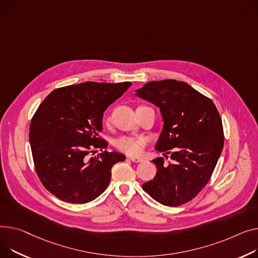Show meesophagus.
<instances>
[{
	"label": "esophagus",
	"mask_w": 258,
	"mask_h": 258,
	"mask_svg": "<svg viewBox=\"0 0 258 258\" xmlns=\"http://www.w3.org/2000/svg\"><path fill=\"white\" fill-rule=\"evenodd\" d=\"M130 160L134 163H141L143 162V159L142 158H139V157H130Z\"/></svg>",
	"instance_id": "34e87169"
}]
</instances>
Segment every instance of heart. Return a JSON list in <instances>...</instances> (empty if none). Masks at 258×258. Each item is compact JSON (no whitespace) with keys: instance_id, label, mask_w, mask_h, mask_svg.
<instances>
[{"instance_id":"heart-1","label":"heart","mask_w":258,"mask_h":258,"mask_svg":"<svg viewBox=\"0 0 258 258\" xmlns=\"http://www.w3.org/2000/svg\"><path fill=\"white\" fill-rule=\"evenodd\" d=\"M110 120V116L107 117V122ZM145 140L139 136H121L114 141V146L126 154H138L142 150Z\"/></svg>"}]
</instances>
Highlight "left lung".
I'll use <instances>...</instances> for the list:
<instances>
[{"label":"left lung","mask_w":258,"mask_h":258,"mask_svg":"<svg viewBox=\"0 0 258 258\" xmlns=\"http://www.w3.org/2000/svg\"><path fill=\"white\" fill-rule=\"evenodd\" d=\"M136 94L160 108L164 127L156 149L171 158L168 164L164 158L152 161L157 174L142 188L164 205L179 207L212 177L224 145L221 116L211 98L184 82L151 81Z\"/></svg>","instance_id":"1"}]
</instances>
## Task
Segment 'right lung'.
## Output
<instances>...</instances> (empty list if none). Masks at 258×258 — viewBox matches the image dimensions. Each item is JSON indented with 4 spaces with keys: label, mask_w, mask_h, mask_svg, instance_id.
<instances>
[{
    "label": "right lung",
    "mask_w": 258,
    "mask_h": 258,
    "mask_svg": "<svg viewBox=\"0 0 258 258\" xmlns=\"http://www.w3.org/2000/svg\"><path fill=\"white\" fill-rule=\"evenodd\" d=\"M131 82H85L51 91L30 123L29 140L36 173L48 192L70 203H87L104 193L111 169L125 160L107 150L89 159L101 139L102 115L131 87Z\"/></svg>",
    "instance_id": "1"
}]
</instances>
